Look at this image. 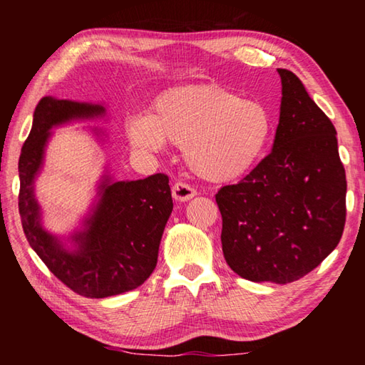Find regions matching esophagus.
<instances>
[{"mask_svg": "<svg viewBox=\"0 0 365 365\" xmlns=\"http://www.w3.org/2000/svg\"><path fill=\"white\" fill-rule=\"evenodd\" d=\"M172 196H174L175 201H188L191 197L196 196V190L191 187V185L185 182H177L174 187H172Z\"/></svg>", "mask_w": 365, "mask_h": 365, "instance_id": "34e87169", "label": "esophagus"}]
</instances>
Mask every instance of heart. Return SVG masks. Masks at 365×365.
I'll use <instances>...</instances> for the list:
<instances>
[{
    "mask_svg": "<svg viewBox=\"0 0 365 365\" xmlns=\"http://www.w3.org/2000/svg\"><path fill=\"white\" fill-rule=\"evenodd\" d=\"M127 137L140 151H163L168 141L183 148L190 169L211 182L248 174L267 151L274 119L257 100H242L219 85H188L160 93L153 114L127 119Z\"/></svg>",
    "mask_w": 365,
    "mask_h": 365,
    "instance_id": "obj_1",
    "label": "heart"
}]
</instances>
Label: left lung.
Instances as JSON below:
<instances>
[{"label":"left lung","instance_id":"8db88e82","mask_svg":"<svg viewBox=\"0 0 365 365\" xmlns=\"http://www.w3.org/2000/svg\"><path fill=\"white\" fill-rule=\"evenodd\" d=\"M282 78L272 153L243 180L222 187V251L251 282L289 283L336 248L346 220V174L336 130L292 71Z\"/></svg>","mask_w":365,"mask_h":365}]
</instances>
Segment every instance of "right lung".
I'll list each match as a JSON object with an SVG mask.
<instances>
[{"instance_id":"right-lung-1","label":"right lung","mask_w":365,"mask_h":365,"mask_svg":"<svg viewBox=\"0 0 365 365\" xmlns=\"http://www.w3.org/2000/svg\"><path fill=\"white\" fill-rule=\"evenodd\" d=\"M104 115L103 104L41 98L19 158V214L27 242L64 285L85 298H108L143 285L156 267L160 238L174 209L168 175L119 182L106 169L77 230L58 237L43 227L35 180L51 130ZM91 132L103 140L101 130Z\"/></svg>"}]
</instances>
